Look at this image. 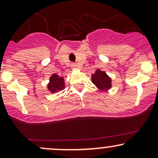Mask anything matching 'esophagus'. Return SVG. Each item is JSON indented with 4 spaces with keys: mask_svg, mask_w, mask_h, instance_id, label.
I'll return each mask as SVG.
<instances>
[{
    "mask_svg": "<svg viewBox=\"0 0 158 158\" xmlns=\"http://www.w3.org/2000/svg\"><path fill=\"white\" fill-rule=\"evenodd\" d=\"M71 68H73V69H77V65L76 64H73V63H72Z\"/></svg>",
    "mask_w": 158,
    "mask_h": 158,
    "instance_id": "1",
    "label": "esophagus"
}]
</instances>
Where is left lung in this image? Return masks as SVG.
Instances as JSON below:
<instances>
[{
  "mask_svg": "<svg viewBox=\"0 0 158 158\" xmlns=\"http://www.w3.org/2000/svg\"><path fill=\"white\" fill-rule=\"evenodd\" d=\"M91 81L101 91H108L112 88V79L106 71L97 69L91 75Z\"/></svg>",
  "mask_w": 158,
  "mask_h": 158,
  "instance_id": "1",
  "label": "left lung"
}]
</instances>
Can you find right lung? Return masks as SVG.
<instances>
[{
	"label": "right lung",
	"mask_w": 158,
	"mask_h": 158,
	"mask_svg": "<svg viewBox=\"0 0 158 158\" xmlns=\"http://www.w3.org/2000/svg\"><path fill=\"white\" fill-rule=\"evenodd\" d=\"M64 78L58 74L53 73L49 79V82L47 85V88L50 93L56 94L61 91L64 88Z\"/></svg>",
	"instance_id": "right-lung-1"
}]
</instances>
